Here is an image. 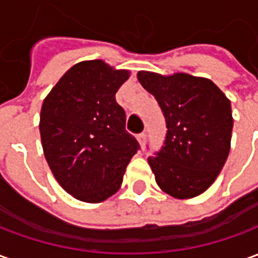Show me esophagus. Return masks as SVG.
Returning a JSON list of instances; mask_svg holds the SVG:
<instances>
[{"label": "esophagus", "instance_id": "obj_1", "mask_svg": "<svg viewBox=\"0 0 258 258\" xmlns=\"http://www.w3.org/2000/svg\"><path fill=\"white\" fill-rule=\"evenodd\" d=\"M137 138H138V141H140L141 148L144 149V146H145V142H146V134L145 133H141V134H138V137H137Z\"/></svg>", "mask_w": 258, "mask_h": 258}]
</instances>
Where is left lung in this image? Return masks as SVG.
I'll return each instance as SVG.
<instances>
[{"label": "left lung", "instance_id": "obj_1", "mask_svg": "<svg viewBox=\"0 0 258 258\" xmlns=\"http://www.w3.org/2000/svg\"><path fill=\"white\" fill-rule=\"evenodd\" d=\"M156 98L167 134L148 162L157 185L175 199H190L210 186L227 162L233 118L231 102L211 80L186 73L138 72Z\"/></svg>", "mask_w": 258, "mask_h": 258}]
</instances>
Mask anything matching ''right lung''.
I'll return each instance as SVG.
<instances>
[{
	"instance_id": "add662e5",
	"label": "right lung",
	"mask_w": 258,
	"mask_h": 258,
	"mask_svg": "<svg viewBox=\"0 0 258 258\" xmlns=\"http://www.w3.org/2000/svg\"><path fill=\"white\" fill-rule=\"evenodd\" d=\"M128 77V70L103 60H84L69 69L42 102L44 156L59 185L76 199L99 203L116 194L140 149L116 102Z\"/></svg>"
}]
</instances>
